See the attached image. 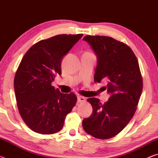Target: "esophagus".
<instances>
[{
    "label": "esophagus",
    "mask_w": 158,
    "mask_h": 158,
    "mask_svg": "<svg viewBox=\"0 0 158 158\" xmlns=\"http://www.w3.org/2000/svg\"><path fill=\"white\" fill-rule=\"evenodd\" d=\"M77 100H78L79 102L82 103V102H84L85 101V98L84 97H82V96H79L78 98H77Z\"/></svg>",
    "instance_id": "1"
}]
</instances>
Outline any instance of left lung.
Returning a JSON list of instances; mask_svg holds the SVG:
<instances>
[{
	"instance_id": "obj_1",
	"label": "left lung",
	"mask_w": 158,
	"mask_h": 158,
	"mask_svg": "<svg viewBox=\"0 0 158 158\" xmlns=\"http://www.w3.org/2000/svg\"><path fill=\"white\" fill-rule=\"evenodd\" d=\"M98 57L94 81H106L111 96L102 105L98 98L87 101L93 114L82 122L85 132L100 139L115 137L129 123L135 114L143 89V80L137 58L131 48L111 37L86 35Z\"/></svg>"
}]
</instances>
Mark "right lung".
Wrapping results in <instances>:
<instances>
[{
	"mask_svg": "<svg viewBox=\"0 0 158 158\" xmlns=\"http://www.w3.org/2000/svg\"><path fill=\"white\" fill-rule=\"evenodd\" d=\"M83 34L58 35L33 44L25 53L16 72L14 86L19 111L35 132L52 135L63 129L65 116L77 98L64 94L52 85L61 74V62Z\"/></svg>",
	"mask_w": 158,
	"mask_h": 158,
	"instance_id": "right-lung-1",
	"label": "right lung"
}]
</instances>
